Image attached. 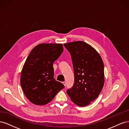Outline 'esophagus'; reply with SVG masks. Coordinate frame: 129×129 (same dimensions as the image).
<instances>
[{"instance_id":"esophagus-1","label":"esophagus","mask_w":129,"mask_h":129,"mask_svg":"<svg viewBox=\"0 0 129 129\" xmlns=\"http://www.w3.org/2000/svg\"><path fill=\"white\" fill-rule=\"evenodd\" d=\"M62 83L63 84V85H64V86H66V82H62Z\"/></svg>"}]
</instances>
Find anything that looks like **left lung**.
<instances>
[{
  "label": "left lung",
  "mask_w": 129,
  "mask_h": 129,
  "mask_svg": "<svg viewBox=\"0 0 129 129\" xmlns=\"http://www.w3.org/2000/svg\"><path fill=\"white\" fill-rule=\"evenodd\" d=\"M71 53L74 83L67 94L79 107L89 105L99 96L104 84V64L100 54L82 41L63 44Z\"/></svg>",
  "instance_id": "8db88e82"
}]
</instances>
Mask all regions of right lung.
I'll return each instance as SVG.
<instances>
[{
    "label": "right lung",
    "mask_w": 129,
    "mask_h": 129,
    "mask_svg": "<svg viewBox=\"0 0 129 129\" xmlns=\"http://www.w3.org/2000/svg\"><path fill=\"white\" fill-rule=\"evenodd\" d=\"M62 44H40L31 50L21 72L20 84L30 102H50L64 85L54 79L53 63L63 52Z\"/></svg>",
    "instance_id": "1"
}]
</instances>
